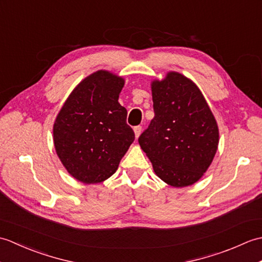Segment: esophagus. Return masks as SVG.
<instances>
[{
    "label": "esophagus",
    "instance_id": "obj_1",
    "mask_svg": "<svg viewBox=\"0 0 262 262\" xmlns=\"http://www.w3.org/2000/svg\"><path fill=\"white\" fill-rule=\"evenodd\" d=\"M134 133H135V137H136V138L140 137L141 133H142V126H136V127H134Z\"/></svg>",
    "mask_w": 262,
    "mask_h": 262
}]
</instances>
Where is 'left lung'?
Listing matches in <instances>:
<instances>
[{
	"label": "left lung",
	"instance_id": "left-lung-1",
	"mask_svg": "<svg viewBox=\"0 0 262 262\" xmlns=\"http://www.w3.org/2000/svg\"><path fill=\"white\" fill-rule=\"evenodd\" d=\"M154 118L138 138L155 174L177 188L191 186L219 147L215 117L198 86L178 72L151 84Z\"/></svg>",
	"mask_w": 262,
	"mask_h": 262
}]
</instances>
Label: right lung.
Wrapping results in <instances>:
<instances>
[{
	"label": "right lung",
	"mask_w": 262,
	"mask_h": 262,
	"mask_svg": "<svg viewBox=\"0 0 262 262\" xmlns=\"http://www.w3.org/2000/svg\"><path fill=\"white\" fill-rule=\"evenodd\" d=\"M122 77L97 71L76 85L55 119L56 153L69 173L86 185L113 176L135 140L118 102Z\"/></svg>",
	"instance_id": "obj_1"
}]
</instances>
